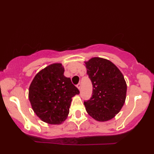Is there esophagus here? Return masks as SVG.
<instances>
[{
  "instance_id": "34e87169",
  "label": "esophagus",
  "mask_w": 154,
  "mask_h": 154,
  "mask_svg": "<svg viewBox=\"0 0 154 154\" xmlns=\"http://www.w3.org/2000/svg\"><path fill=\"white\" fill-rule=\"evenodd\" d=\"M77 87L78 88V89L80 90V89H81V83H79V84H78L77 85Z\"/></svg>"
}]
</instances>
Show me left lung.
<instances>
[{
	"label": "left lung",
	"mask_w": 154,
	"mask_h": 154,
	"mask_svg": "<svg viewBox=\"0 0 154 154\" xmlns=\"http://www.w3.org/2000/svg\"><path fill=\"white\" fill-rule=\"evenodd\" d=\"M84 63L93 84L92 97L84 102L86 111L95 120L106 122L115 117L125 103L126 81L119 69L106 59L94 57Z\"/></svg>",
	"instance_id": "1"
}]
</instances>
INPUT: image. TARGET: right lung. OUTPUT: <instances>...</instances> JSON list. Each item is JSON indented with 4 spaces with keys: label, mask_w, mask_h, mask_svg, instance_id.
Returning <instances> with one entry per match:
<instances>
[{
    "label": "right lung",
    "mask_w": 154,
    "mask_h": 154,
    "mask_svg": "<svg viewBox=\"0 0 154 154\" xmlns=\"http://www.w3.org/2000/svg\"><path fill=\"white\" fill-rule=\"evenodd\" d=\"M61 63L42 69L32 80L28 98L32 110L41 120L49 124H61L69 112L72 97L79 94L70 78L64 76Z\"/></svg>",
    "instance_id": "1"
}]
</instances>
